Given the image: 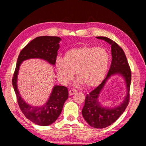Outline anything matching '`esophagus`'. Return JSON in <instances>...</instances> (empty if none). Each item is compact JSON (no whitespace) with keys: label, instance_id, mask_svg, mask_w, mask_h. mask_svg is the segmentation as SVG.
<instances>
[{"label":"esophagus","instance_id":"esophagus-1","mask_svg":"<svg viewBox=\"0 0 146 146\" xmlns=\"http://www.w3.org/2000/svg\"><path fill=\"white\" fill-rule=\"evenodd\" d=\"M76 92H77V91L76 90H70L69 91V95H73L74 94H75Z\"/></svg>","mask_w":146,"mask_h":146}]
</instances>
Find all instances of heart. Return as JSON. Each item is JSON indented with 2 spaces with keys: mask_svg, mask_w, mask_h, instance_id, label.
I'll return each instance as SVG.
<instances>
[{
  "mask_svg": "<svg viewBox=\"0 0 146 146\" xmlns=\"http://www.w3.org/2000/svg\"><path fill=\"white\" fill-rule=\"evenodd\" d=\"M110 62V54L105 49L84 46L69 49L63 60L56 59L55 67L63 82H70L76 73L79 84L93 88L104 79Z\"/></svg>",
  "mask_w": 146,
  "mask_h": 146,
  "instance_id": "1",
  "label": "heart"
}]
</instances>
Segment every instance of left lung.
I'll return each instance as SVG.
<instances>
[{"label": "left lung", "instance_id": "8db88e82", "mask_svg": "<svg viewBox=\"0 0 146 146\" xmlns=\"http://www.w3.org/2000/svg\"><path fill=\"white\" fill-rule=\"evenodd\" d=\"M111 46L112 61L110 70L104 80L91 93L86 95L85 104L82 110L84 118L91 127L102 129L115 122L127 108L129 98V89L131 81V72L123 49L110 38L97 36ZM121 76L125 80L127 94L123 102L115 107L104 106L99 101L100 94L106 82L113 76Z\"/></svg>", "mask_w": 146, "mask_h": 146}]
</instances>
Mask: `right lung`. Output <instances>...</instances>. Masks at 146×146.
Listing matches in <instances>:
<instances>
[{"label":"right lung","instance_id":"obj_1","mask_svg":"<svg viewBox=\"0 0 146 146\" xmlns=\"http://www.w3.org/2000/svg\"><path fill=\"white\" fill-rule=\"evenodd\" d=\"M61 40L58 36H42L31 40L20 53L12 79V84L22 112L32 122L42 126L53 123L60 115L64 104L68 98V88L65 86L55 85L44 105L34 106L29 104L21 97L17 86L20 66L23 61L31 58L42 59L55 66Z\"/></svg>","mask_w":146,"mask_h":146}]
</instances>
